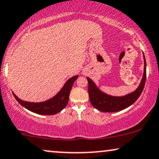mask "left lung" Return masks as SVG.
I'll return each instance as SVG.
<instances>
[{"instance_id":"1","label":"left lung","mask_w":159,"mask_h":159,"mask_svg":"<svg viewBox=\"0 0 159 159\" xmlns=\"http://www.w3.org/2000/svg\"><path fill=\"white\" fill-rule=\"evenodd\" d=\"M144 57V74L140 85L134 92L122 97H114L102 93L97 88L94 82L89 77L88 81L89 98L92 106L96 109L103 112H116L125 109L132 105L142 93L146 80V61Z\"/></svg>"}]
</instances>
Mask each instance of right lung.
I'll list each match as a JSON object with an SVG mask.
<instances>
[{
    "label": "right lung",
    "instance_id": "right-lung-1",
    "mask_svg": "<svg viewBox=\"0 0 159 159\" xmlns=\"http://www.w3.org/2000/svg\"><path fill=\"white\" fill-rule=\"evenodd\" d=\"M77 77L78 75H76L70 78L55 97L42 103L25 102L19 99L14 93H13V95L21 106L30 110V111L41 115H53L61 111L66 106L69 98V93H70L74 82L77 79Z\"/></svg>",
    "mask_w": 159,
    "mask_h": 159
}]
</instances>
